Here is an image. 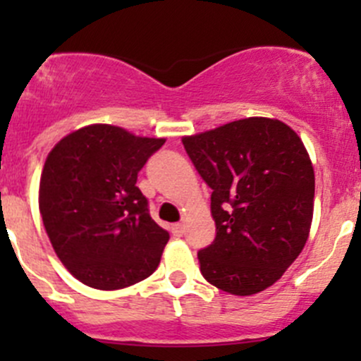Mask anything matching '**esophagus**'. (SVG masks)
I'll list each match as a JSON object with an SVG mask.
<instances>
[{"instance_id":"obj_1","label":"esophagus","mask_w":361,"mask_h":361,"mask_svg":"<svg viewBox=\"0 0 361 361\" xmlns=\"http://www.w3.org/2000/svg\"><path fill=\"white\" fill-rule=\"evenodd\" d=\"M171 232H173V235H176V238H181L185 232V227L181 224H174L173 227H171Z\"/></svg>"}]
</instances>
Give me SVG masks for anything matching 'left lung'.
Segmentation results:
<instances>
[{
  "instance_id": "obj_1",
  "label": "left lung",
  "mask_w": 361,
  "mask_h": 361,
  "mask_svg": "<svg viewBox=\"0 0 361 361\" xmlns=\"http://www.w3.org/2000/svg\"><path fill=\"white\" fill-rule=\"evenodd\" d=\"M211 188L216 235L197 253L207 283L232 295L274 285L307 241L314 171L300 137L279 120L250 116L185 136Z\"/></svg>"
}]
</instances>
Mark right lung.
<instances>
[{"instance_id":"add662e5","label":"right lung","mask_w":361,"mask_h":361,"mask_svg":"<svg viewBox=\"0 0 361 361\" xmlns=\"http://www.w3.org/2000/svg\"><path fill=\"white\" fill-rule=\"evenodd\" d=\"M164 143L94 123L63 137L47 157L39 213L57 257L83 285L120 290L159 267L169 232L152 220L136 181Z\"/></svg>"}]
</instances>
